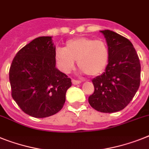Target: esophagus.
<instances>
[{
    "label": "esophagus",
    "instance_id": "34e87169",
    "mask_svg": "<svg viewBox=\"0 0 149 149\" xmlns=\"http://www.w3.org/2000/svg\"><path fill=\"white\" fill-rule=\"evenodd\" d=\"M72 84H73V85H78V84H80L81 81L76 80V79H72Z\"/></svg>",
    "mask_w": 149,
    "mask_h": 149
}]
</instances>
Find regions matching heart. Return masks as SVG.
<instances>
[{"label": "heart", "mask_w": 149, "mask_h": 149, "mask_svg": "<svg viewBox=\"0 0 149 149\" xmlns=\"http://www.w3.org/2000/svg\"><path fill=\"white\" fill-rule=\"evenodd\" d=\"M109 49L102 40L76 37L67 40L64 48L58 47L54 53L57 67L64 73L74 68L75 61L83 72L90 77L102 73L109 60Z\"/></svg>", "instance_id": "obj_1"}]
</instances>
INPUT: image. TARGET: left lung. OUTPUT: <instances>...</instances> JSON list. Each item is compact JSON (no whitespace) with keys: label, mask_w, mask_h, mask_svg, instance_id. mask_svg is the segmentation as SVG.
Wrapping results in <instances>:
<instances>
[{"label":"left lung","mask_w":149,"mask_h":149,"mask_svg":"<svg viewBox=\"0 0 149 149\" xmlns=\"http://www.w3.org/2000/svg\"><path fill=\"white\" fill-rule=\"evenodd\" d=\"M101 32L107 42L109 60L105 71L92 79L95 91L88 103L96 111L113 113L127 107L139 89L140 61L130 40L111 30Z\"/></svg>","instance_id":"obj_1"}]
</instances>
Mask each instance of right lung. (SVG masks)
Listing matches in <instances>:
<instances>
[{
    "label": "right lung",
    "mask_w": 149,
    "mask_h": 149,
    "mask_svg": "<svg viewBox=\"0 0 149 149\" xmlns=\"http://www.w3.org/2000/svg\"><path fill=\"white\" fill-rule=\"evenodd\" d=\"M51 36L35 38L17 52L9 72L11 95L24 113L36 118L59 112L71 86L70 78L56 68Z\"/></svg>",
    "instance_id": "right-lung-1"
}]
</instances>
